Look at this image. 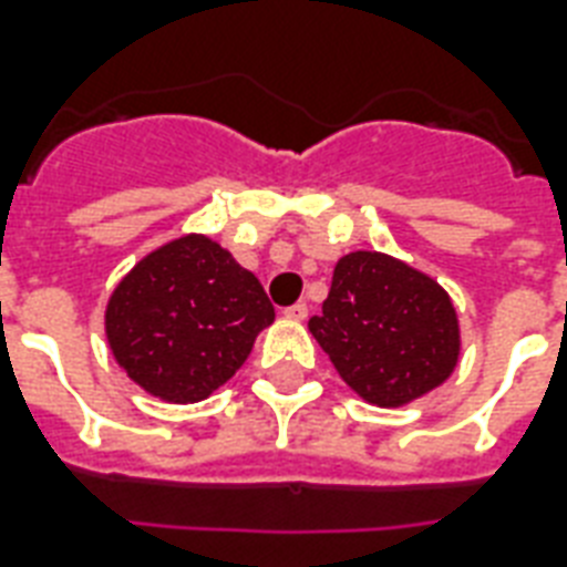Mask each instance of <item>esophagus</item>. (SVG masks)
<instances>
[{
  "label": "esophagus",
  "instance_id": "esophagus-1",
  "mask_svg": "<svg viewBox=\"0 0 567 567\" xmlns=\"http://www.w3.org/2000/svg\"><path fill=\"white\" fill-rule=\"evenodd\" d=\"M285 315H288L291 320H306L309 318V306H306V302H293V306L285 309Z\"/></svg>",
  "mask_w": 567,
  "mask_h": 567
}]
</instances>
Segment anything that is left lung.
Masks as SVG:
<instances>
[{
    "label": "left lung",
    "instance_id": "obj_1",
    "mask_svg": "<svg viewBox=\"0 0 567 567\" xmlns=\"http://www.w3.org/2000/svg\"><path fill=\"white\" fill-rule=\"evenodd\" d=\"M311 336L353 391L377 405H403L453 373L458 327L453 302L430 276L379 252L336 265Z\"/></svg>",
    "mask_w": 567,
    "mask_h": 567
}]
</instances>
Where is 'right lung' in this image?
Wrapping results in <instances>:
<instances>
[{
  "mask_svg": "<svg viewBox=\"0 0 567 567\" xmlns=\"http://www.w3.org/2000/svg\"><path fill=\"white\" fill-rule=\"evenodd\" d=\"M256 276L208 238H179L117 285L105 315L123 371L150 394L196 403L238 371L274 320Z\"/></svg>",
  "mask_w": 567,
  "mask_h": 567,
  "instance_id": "1",
  "label": "right lung"
}]
</instances>
